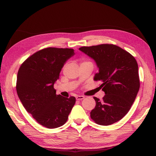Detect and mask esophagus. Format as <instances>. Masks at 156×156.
I'll use <instances>...</instances> for the list:
<instances>
[{"label":"esophagus","instance_id":"34e87169","mask_svg":"<svg viewBox=\"0 0 156 156\" xmlns=\"http://www.w3.org/2000/svg\"><path fill=\"white\" fill-rule=\"evenodd\" d=\"M85 98L84 96L83 95H78L77 97H76V100H83Z\"/></svg>","mask_w":156,"mask_h":156}]
</instances>
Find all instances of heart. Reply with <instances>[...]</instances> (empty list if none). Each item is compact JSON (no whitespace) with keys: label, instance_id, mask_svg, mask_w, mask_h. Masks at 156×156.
I'll return each instance as SVG.
<instances>
[{"label":"heart","instance_id":"b5f03b06","mask_svg":"<svg viewBox=\"0 0 156 156\" xmlns=\"http://www.w3.org/2000/svg\"><path fill=\"white\" fill-rule=\"evenodd\" d=\"M83 63H85V62H83Z\"/></svg>","mask_w":156,"mask_h":156}]
</instances>
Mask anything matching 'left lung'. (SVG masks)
Instances as JSON below:
<instances>
[{
    "label": "left lung",
    "instance_id": "left-lung-1",
    "mask_svg": "<svg viewBox=\"0 0 156 156\" xmlns=\"http://www.w3.org/2000/svg\"><path fill=\"white\" fill-rule=\"evenodd\" d=\"M79 50L93 58L99 72L94 80H100L105 95L96 97L90 112L96 124L108 126L119 121L128 113L140 87L139 67L134 57L121 47L109 44L82 47Z\"/></svg>",
    "mask_w": 156,
    "mask_h": 156
}]
</instances>
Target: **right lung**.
I'll use <instances>...</instances> for the list:
<instances>
[{"label":"right lung","mask_w":156,"mask_h":156,"mask_svg":"<svg viewBox=\"0 0 156 156\" xmlns=\"http://www.w3.org/2000/svg\"><path fill=\"white\" fill-rule=\"evenodd\" d=\"M73 49L45 48L27 58L17 72L16 90L28 113L42 126L54 129L66 122L75 97L56 95L54 85Z\"/></svg>","instance_id":"add662e5"}]
</instances>
